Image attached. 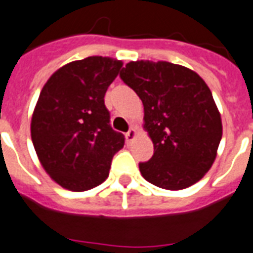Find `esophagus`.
Segmentation results:
<instances>
[{"label":"esophagus","instance_id":"1","mask_svg":"<svg viewBox=\"0 0 253 253\" xmlns=\"http://www.w3.org/2000/svg\"><path fill=\"white\" fill-rule=\"evenodd\" d=\"M134 136H136V129L132 126V128H129V130L125 133V137H126V141H132L134 139Z\"/></svg>","mask_w":253,"mask_h":253}]
</instances>
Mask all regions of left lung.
I'll return each instance as SVG.
<instances>
[{"mask_svg": "<svg viewBox=\"0 0 253 253\" xmlns=\"http://www.w3.org/2000/svg\"><path fill=\"white\" fill-rule=\"evenodd\" d=\"M120 78L144 105V128L154 155L139 163L149 183L166 190L194 185L210 169L222 124L210 88L200 75L169 62L137 60Z\"/></svg>", "mask_w": 253, "mask_h": 253, "instance_id": "8db88e82", "label": "left lung"}]
</instances>
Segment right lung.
<instances>
[{
    "mask_svg": "<svg viewBox=\"0 0 253 253\" xmlns=\"http://www.w3.org/2000/svg\"><path fill=\"white\" fill-rule=\"evenodd\" d=\"M121 60L88 56L59 68L44 84L31 123L40 163L56 183L71 191L101 185L124 134L110 126L105 93Z\"/></svg>",
    "mask_w": 253,
    "mask_h": 253,
    "instance_id": "add662e5",
    "label": "right lung"
}]
</instances>
